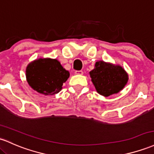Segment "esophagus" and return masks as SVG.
Here are the masks:
<instances>
[{
    "mask_svg": "<svg viewBox=\"0 0 154 154\" xmlns=\"http://www.w3.org/2000/svg\"><path fill=\"white\" fill-rule=\"evenodd\" d=\"M74 74H77V75H82V74H83V72L82 71H75Z\"/></svg>",
    "mask_w": 154,
    "mask_h": 154,
    "instance_id": "esophagus-1",
    "label": "esophagus"
}]
</instances>
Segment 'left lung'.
Segmentation results:
<instances>
[{"mask_svg":"<svg viewBox=\"0 0 154 154\" xmlns=\"http://www.w3.org/2000/svg\"><path fill=\"white\" fill-rule=\"evenodd\" d=\"M89 74L98 94L105 97L119 93L129 80V74L121 66L103 60L96 61Z\"/></svg>","mask_w":154,"mask_h":154,"instance_id":"8db88e82","label":"left lung"}]
</instances>
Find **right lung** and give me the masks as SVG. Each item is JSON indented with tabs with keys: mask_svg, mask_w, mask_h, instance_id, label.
I'll return each mask as SVG.
<instances>
[{
	"mask_svg": "<svg viewBox=\"0 0 154 154\" xmlns=\"http://www.w3.org/2000/svg\"><path fill=\"white\" fill-rule=\"evenodd\" d=\"M69 72L57 59L38 58L28 64L26 80L32 88L45 96L55 95L63 88L69 77Z\"/></svg>",
	"mask_w": 154,
	"mask_h": 154,
	"instance_id": "1",
	"label": "right lung"
}]
</instances>
